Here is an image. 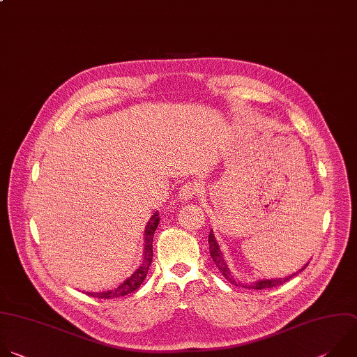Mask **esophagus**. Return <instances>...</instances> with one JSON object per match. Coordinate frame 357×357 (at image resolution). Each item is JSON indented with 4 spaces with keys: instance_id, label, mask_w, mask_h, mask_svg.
I'll return each mask as SVG.
<instances>
[{
    "instance_id": "34e87169",
    "label": "esophagus",
    "mask_w": 357,
    "mask_h": 357,
    "mask_svg": "<svg viewBox=\"0 0 357 357\" xmlns=\"http://www.w3.org/2000/svg\"><path fill=\"white\" fill-rule=\"evenodd\" d=\"M199 192H201V187L198 183H192V181L185 183L178 192V198L183 201H190V199L195 198L197 195H199Z\"/></svg>"
}]
</instances>
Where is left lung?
<instances>
[{"instance_id": "1", "label": "left lung", "mask_w": 357, "mask_h": 357, "mask_svg": "<svg viewBox=\"0 0 357 357\" xmlns=\"http://www.w3.org/2000/svg\"><path fill=\"white\" fill-rule=\"evenodd\" d=\"M208 243H209V253H211V257H212L213 263L217 264L218 270L222 273V275H224L229 282H232L234 286H236V287H243V289L263 290V289H273V287L281 286V284L287 282L290 278H293L297 273H301V271L308 266V263H310V261H308L303 268H300V271H297V273H294V274H291V275H287V277H282V278H270V280H257V281L250 282V284H243L242 281H239V280H236V278L234 277V274L231 273L229 267L227 266V263H225V260H224V256H222V252H221V249H220V246H218V242H217L215 236H213L212 229H211V232H209V235H208Z\"/></svg>"}]
</instances>
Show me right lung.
<instances>
[{
    "label": "right lung",
    "mask_w": 357,
    "mask_h": 357,
    "mask_svg": "<svg viewBox=\"0 0 357 357\" xmlns=\"http://www.w3.org/2000/svg\"><path fill=\"white\" fill-rule=\"evenodd\" d=\"M159 211H156L151 221L148 222L146 228H145V252H144V260H142L140 266L135 270V273L128 277L123 282H121L118 287H114L108 291L104 293H87V296L96 297V298H104V300H111V298H118V297H123L128 296L130 293H133L135 290H137L140 287V284L144 282V280L146 278V274L149 271V267L152 264V259H153V235L155 231L159 225Z\"/></svg>",
    "instance_id": "obj_1"
}]
</instances>
